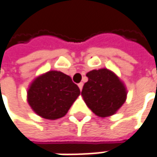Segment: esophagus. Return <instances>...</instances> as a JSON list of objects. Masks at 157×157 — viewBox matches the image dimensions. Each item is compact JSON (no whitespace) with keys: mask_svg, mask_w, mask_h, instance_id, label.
I'll use <instances>...</instances> for the list:
<instances>
[{"mask_svg":"<svg viewBox=\"0 0 157 157\" xmlns=\"http://www.w3.org/2000/svg\"><path fill=\"white\" fill-rule=\"evenodd\" d=\"M82 86H83V83H82V82H80V83L78 84V87L81 90H82Z\"/></svg>","mask_w":157,"mask_h":157,"instance_id":"obj_1","label":"esophagus"}]
</instances>
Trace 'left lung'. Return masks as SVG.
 Here are the masks:
<instances>
[{"label":"left lung","instance_id":"1","mask_svg":"<svg viewBox=\"0 0 157 157\" xmlns=\"http://www.w3.org/2000/svg\"><path fill=\"white\" fill-rule=\"evenodd\" d=\"M86 76L82 96L88 107L99 117L115 115L127 98L124 82L107 68L91 70Z\"/></svg>","mask_w":157,"mask_h":157}]
</instances>
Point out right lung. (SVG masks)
Segmentation results:
<instances>
[{
	"label": "right lung",
	"mask_w": 157,
	"mask_h": 157,
	"mask_svg": "<svg viewBox=\"0 0 157 157\" xmlns=\"http://www.w3.org/2000/svg\"><path fill=\"white\" fill-rule=\"evenodd\" d=\"M80 93L69 75L51 70L33 79L27 89V102L36 115L56 120L67 115Z\"/></svg>",
	"instance_id": "obj_1"
}]
</instances>
